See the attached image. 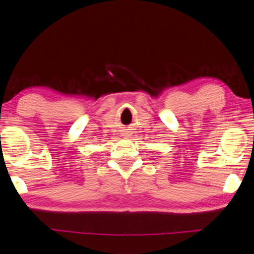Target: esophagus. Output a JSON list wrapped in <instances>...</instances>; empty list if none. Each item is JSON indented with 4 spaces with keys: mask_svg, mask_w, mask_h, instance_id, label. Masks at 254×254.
<instances>
[{
    "mask_svg": "<svg viewBox=\"0 0 254 254\" xmlns=\"http://www.w3.org/2000/svg\"><path fill=\"white\" fill-rule=\"evenodd\" d=\"M130 134H131V133H130V131H128V130H127V131H125V133L123 134V136H124L125 138H129V136H130Z\"/></svg>",
    "mask_w": 254,
    "mask_h": 254,
    "instance_id": "1",
    "label": "esophagus"
}]
</instances>
